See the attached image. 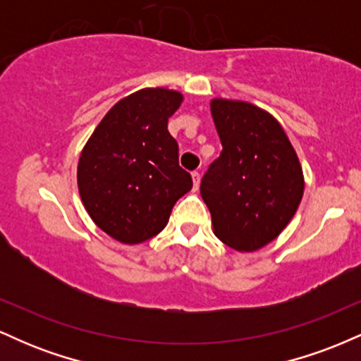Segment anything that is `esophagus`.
I'll return each mask as SVG.
<instances>
[{
  "label": "esophagus",
  "instance_id": "34e87169",
  "mask_svg": "<svg viewBox=\"0 0 361 361\" xmlns=\"http://www.w3.org/2000/svg\"><path fill=\"white\" fill-rule=\"evenodd\" d=\"M192 178H193V186H195V190H197L198 185H200V173L193 171V173H192Z\"/></svg>",
  "mask_w": 361,
  "mask_h": 361
}]
</instances>
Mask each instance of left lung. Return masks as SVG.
Segmentation results:
<instances>
[{
  "mask_svg": "<svg viewBox=\"0 0 361 361\" xmlns=\"http://www.w3.org/2000/svg\"><path fill=\"white\" fill-rule=\"evenodd\" d=\"M210 111L222 152L202 178V198L224 244L256 251L279 238L299 209V157L279 120L259 106L214 98Z\"/></svg>",
  "mask_w": 361,
  "mask_h": 361,
  "instance_id": "8db88e82",
  "label": "left lung"
}]
</instances>
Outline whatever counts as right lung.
<instances>
[{
  "instance_id": "obj_1",
  "label": "right lung",
  "mask_w": 361,
  "mask_h": 361,
  "mask_svg": "<svg viewBox=\"0 0 361 361\" xmlns=\"http://www.w3.org/2000/svg\"><path fill=\"white\" fill-rule=\"evenodd\" d=\"M183 94L144 88L115 103L82 147L78 190L98 227L123 244H139L166 227L178 198L192 190L178 164L168 118Z\"/></svg>"
}]
</instances>
